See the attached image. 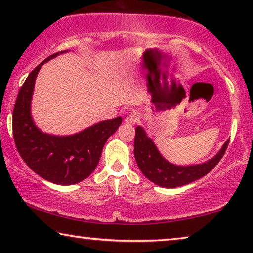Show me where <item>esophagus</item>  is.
Instances as JSON below:
<instances>
[{"label": "esophagus", "mask_w": 253, "mask_h": 253, "mask_svg": "<svg viewBox=\"0 0 253 253\" xmlns=\"http://www.w3.org/2000/svg\"><path fill=\"white\" fill-rule=\"evenodd\" d=\"M138 121H139V116L137 113H130L125 118V123L128 124V125H134V124H136Z\"/></svg>", "instance_id": "obj_1"}]
</instances>
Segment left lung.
<instances>
[{"instance_id": "obj_1", "label": "left lung", "mask_w": 253, "mask_h": 253, "mask_svg": "<svg viewBox=\"0 0 253 253\" xmlns=\"http://www.w3.org/2000/svg\"><path fill=\"white\" fill-rule=\"evenodd\" d=\"M135 131L134 155L139 169L154 184L169 188L186 185L207 175L224 155L230 140H226L211 160L201 164L182 166L165 160L142 126H137Z\"/></svg>"}]
</instances>
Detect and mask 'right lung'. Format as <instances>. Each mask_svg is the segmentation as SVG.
<instances>
[{
	"instance_id": "right-lung-1",
	"label": "right lung",
	"mask_w": 253,
	"mask_h": 253,
	"mask_svg": "<svg viewBox=\"0 0 253 253\" xmlns=\"http://www.w3.org/2000/svg\"><path fill=\"white\" fill-rule=\"evenodd\" d=\"M42 61L30 72L21 87L13 109V137L22 160L33 172L51 183L72 185L87 178L100 160L102 147L122 124V117L107 119L70 136H54L41 131L31 115L34 84L41 67L59 54Z\"/></svg>"
}]
</instances>
